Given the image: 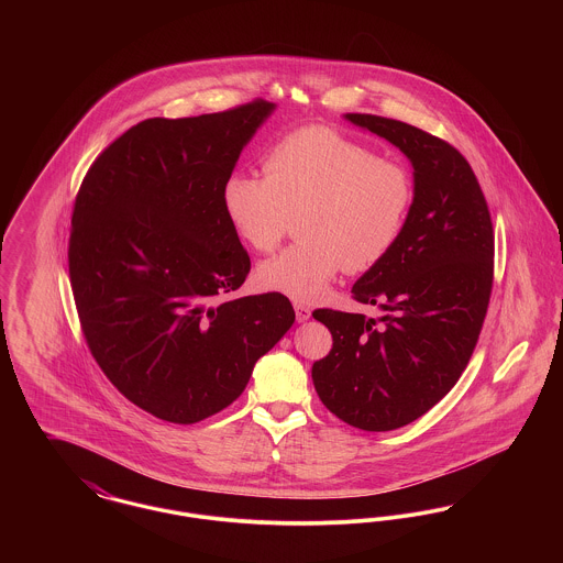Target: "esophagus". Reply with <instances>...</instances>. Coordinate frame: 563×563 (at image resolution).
<instances>
[{"label": "esophagus", "instance_id": "1", "mask_svg": "<svg viewBox=\"0 0 563 563\" xmlns=\"http://www.w3.org/2000/svg\"><path fill=\"white\" fill-rule=\"evenodd\" d=\"M310 314H312V310H310L306 303H295V317H297V322L308 321Z\"/></svg>", "mask_w": 563, "mask_h": 563}]
</instances>
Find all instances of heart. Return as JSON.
Instances as JSON below:
<instances>
[{
  "label": "heart",
  "instance_id": "heart-1",
  "mask_svg": "<svg viewBox=\"0 0 563 563\" xmlns=\"http://www.w3.org/2000/svg\"><path fill=\"white\" fill-rule=\"evenodd\" d=\"M223 213L241 241L269 253L297 217V242L257 269L260 287L314 301L335 274L377 266L399 241L413 179L399 162L324 126L280 136L264 156V177L232 173Z\"/></svg>",
  "mask_w": 563,
  "mask_h": 563
}]
</instances>
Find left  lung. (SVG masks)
<instances>
[{
    "label": "left lung",
    "mask_w": 563,
    "mask_h": 563,
    "mask_svg": "<svg viewBox=\"0 0 563 563\" xmlns=\"http://www.w3.org/2000/svg\"><path fill=\"white\" fill-rule=\"evenodd\" d=\"M413 166V202L393 251L352 287L367 319L314 310L333 338L312 365L322 405L350 427L401 429L441 401L466 369L494 283V228L482 186L448 141L399 120L346 113Z\"/></svg>",
    "instance_id": "1"
}]
</instances>
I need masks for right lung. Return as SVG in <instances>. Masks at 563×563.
<instances>
[{
    "label": "right lung",
    "mask_w": 563,
    "mask_h": 563,
    "mask_svg": "<svg viewBox=\"0 0 563 563\" xmlns=\"http://www.w3.org/2000/svg\"><path fill=\"white\" fill-rule=\"evenodd\" d=\"M274 103L196 118H150L88 168L69 234L81 333L136 407L200 422L236 401L257 358L291 329L280 294L232 299L251 260L221 188Z\"/></svg>",
    "instance_id": "1"
}]
</instances>
